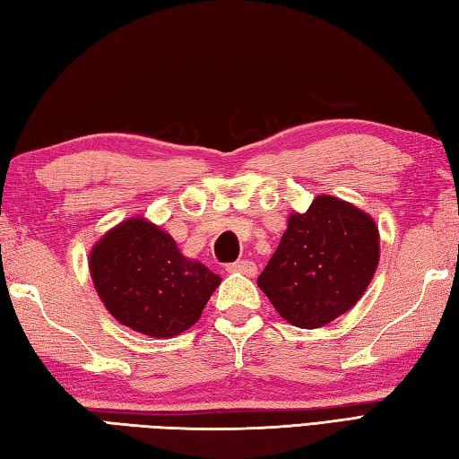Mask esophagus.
I'll use <instances>...</instances> for the list:
<instances>
[{"label":"esophagus","instance_id":"obj_1","mask_svg":"<svg viewBox=\"0 0 459 459\" xmlns=\"http://www.w3.org/2000/svg\"><path fill=\"white\" fill-rule=\"evenodd\" d=\"M226 269L230 271V273H241V275L254 277L255 271H257V265L249 259H239V261H233V264H228Z\"/></svg>","mask_w":459,"mask_h":459}]
</instances>
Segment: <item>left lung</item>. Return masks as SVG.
Returning a JSON list of instances; mask_svg holds the SVG:
<instances>
[{
    "instance_id": "8db88e82",
    "label": "left lung",
    "mask_w": 459,
    "mask_h": 459,
    "mask_svg": "<svg viewBox=\"0 0 459 459\" xmlns=\"http://www.w3.org/2000/svg\"><path fill=\"white\" fill-rule=\"evenodd\" d=\"M374 220L357 205L316 195L293 212L279 247L257 277L275 311L299 329H319L351 311L378 267Z\"/></svg>"
}]
</instances>
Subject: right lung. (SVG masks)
Returning a JSON list of instances; mask_svg holds the SVG:
<instances>
[{
  "mask_svg": "<svg viewBox=\"0 0 459 459\" xmlns=\"http://www.w3.org/2000/svg\"><path fill=\"white\" fill-rule=\"evenodd\" d=\"M100 301L118 323L146 336H176L198 323L221 277L184 257L172 236L144 218L107 231L89 257Z\"/></svg>",
  "mask_w": 459,
  "mask_h": 459,
  "instance_id": "1",
  "label": "right lung"
}]
</instances>
